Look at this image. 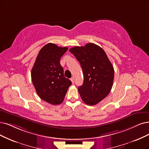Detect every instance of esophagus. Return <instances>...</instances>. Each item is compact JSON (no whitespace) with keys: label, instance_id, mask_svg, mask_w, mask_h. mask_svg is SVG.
Wrapping results in <instances>:
<instances>
[{"label":"esophagus","instance_id":"esophagus-1","mask_svg":"<svg viewBox=\"0 0 149 149\" xmlns=\"http://www.w3.org/2000/svg\"><path fill=\"white\" fill-rule=\"evenodd\" d=\"M70 80H71L72 82V84L74 83V77H72V78L70 79Z\"/></svg>","mask_w":149,"mask_h":149}]
</instances>
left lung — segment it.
<instances>
[{"mask_svg":"<svg viewBox=\"0 0 149 149\" xmlns=\"http://www.w3.org/2000/svg\"><path fill=\"white\" fill-rule=\"evenodd\" d=\"M69 51L79 61L83 70L84 84L78 88L81 100L87 105H95L112 89L113 65L103 49L96 44L89 43L84 47L71 48Z\"/></svg>","mask_w":149,"mask_h":149,"instance_id":"left-lung-1","label":"left lung"}]
</instances>
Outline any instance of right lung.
I'll list each match as a JSON object with an SVG mask.
<instances>
[{"mask_svg": "<svg viewBox=\"0 0 149 149\" xmlns=\"http://www.w3.org/2000/svg\"><path fill=\"white\" fill-rule=\"evenodd\" d=\"M68 47L49 43L41 48L31 70V79L37 95L53 105L64 101L71 81L64 76L60 59Z\"/></svg>", "mask_w": 149, "mask_h": 149, "instance_id": "obj_1", "label": "right lung"}]
</instances>
